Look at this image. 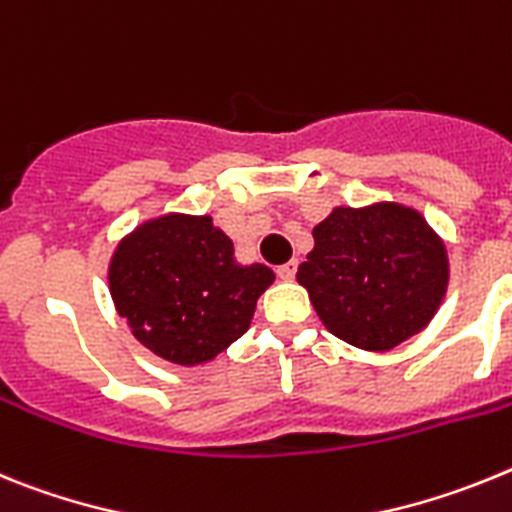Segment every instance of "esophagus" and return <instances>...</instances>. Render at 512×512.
<instances>
[{"mask_svg": "<svg viewBox=\"0 0 512 512\" xmlns=\"http://www.w3.org/2000/svg\"><path fill=\"white\" fill-rule=\"evenodd\" d=\"M275 273H278L281 281H293V275H296V262H286V265H281Z\"/></svg>", "mask_w": 512, "mask_h": 512, "instance_id": "esophagus-1", "label": "esophagus"}]
</instances>
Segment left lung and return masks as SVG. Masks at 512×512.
<instances>
[{"label": "left lung", "instance_id": "1", "mask_svg": "<svg viewBox=\"0 0 512 512\" xmlns=\"http://www.w3.org/2000/svg\"><path fill=\"white\" fill-rule=\"evenodd\" d=\"M324 327L363 350H391L441 306L446 247L412 208H335L296 273Z\"/></svg>", "mask_w": 512, "mask_h": 512}]
</instances>
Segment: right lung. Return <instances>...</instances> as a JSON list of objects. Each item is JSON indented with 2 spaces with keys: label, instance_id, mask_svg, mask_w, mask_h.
Masks as SVG:
<instances>
[{
  "label": "right lung",
  "instance_id": "add662e5",
  "mask_svg": "<svg viewBox=\"0 0 512 512\" xmlns=\"http://www.w3.org/2000/svg\"><path fill=\"white\" fill-rule=\"evenodd\" d=\"M265 265H237L234 244L208 216H162L118 244L110 293L133 335L159 358L206 363L247 332Z\"/></svg>",
  "mask_w": 512,
  "mask_h": 512
}]
</instances>
